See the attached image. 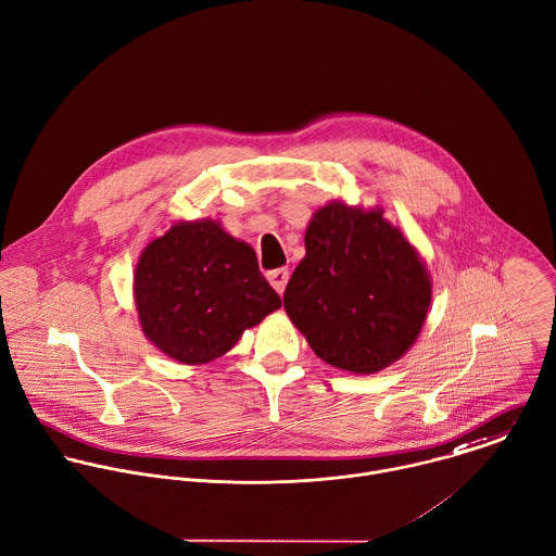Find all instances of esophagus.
I'll return each instance as SVG.
<instances>
[{
	"label": "esophagus",
	"instance_id": "1",
	"mask_svg": "<svg viewBox=\"0 0 556 556\" xmlns=\"http://www.w3.org/2000/svg\"><path fill=\"white\" fill-rule=\"evenodd\" d=\"M266 277H268L270 286H273L279 294H283L286 283H288V279H290V270H288V268H277V270H270Z\"/></svg>",
	"mask_w": 556,
	"mask_h": 556
}]
</instances>
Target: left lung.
<instances>
[{
  "instance_id": "1",
  "label": "left lung",
  "mask_w": 556,
  "mask_h": 556,
  "mask_svg": "<svg viewBox=\"0 0 556 556\" xmlns=\"http://www.w3.org/2000/svg\"><path fill=\"white\" fill-rule=\"evenodd\" d=\"M431 294L425 260L381 207L331 201L305 229L283 307L323 362L375 375L414 346Z\"/></svg>"
}]
</instances>
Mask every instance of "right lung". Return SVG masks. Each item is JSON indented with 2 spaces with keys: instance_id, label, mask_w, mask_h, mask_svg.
<instances>
[{
  "instance_id": "right-lung-1",
  "label": "right lung",
  "mask_w": 556,
  "mask_h": 556,
  "mask_svg": "<svg viewBox=\"0 0 556 556\" xmlns=\"http://www.w3.org/2000/svg\"><path fill=\"white\" fill-rule=\"evenodd\" d=\"M134 301L144 338L188 366L223 357L281 307L253 247L212 218L179 220L144 247Z\"/></svg>"
}]
</instances>
